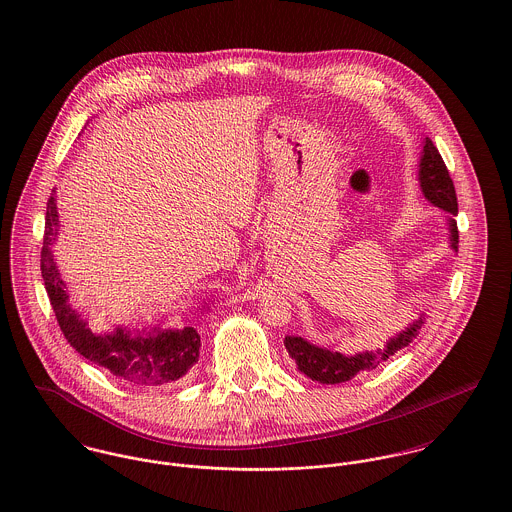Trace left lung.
<instances>
[{"label":"left lung","mask_w":512,"mask_h":512,"mask_svg":"<svg viewBox=\"0 0 512 512\" xmlns=\"http://www.w3.org/2000/svg\"><path fill=\"white\" fill-rule=\"evenodd\" d=\"M418 175H420V187H422L424 197L432 205H436L445 213L455 217L457 215L455 187H453L449 171L439 155L438 147L434 146V142L430 138H426V142H424ZM449 232H451V236H449L451 246L457 248L459 234H457V224L453 219H449ZM422 323H424V319L420 317L410 327H406V331H402L400 335L390 339L386 343V347L376 349V351H365V353H359L353 357H345L341 353L319 349L301 337H286L284 345L297 368L303 374H307V378L317 380L321 384H339V382L351 380L359 372L372 370V368L382 365L388 357H392L400 349L408 347L412 343V339L418 335V331L422 329Z\"/></svg>","instance_id":"obj_1"}]
</instances>
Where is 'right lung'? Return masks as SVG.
<instances>
[{
	"label": "right lung",
	"instance_id": "1",
	"mask_svg": "<svg viewBox=\"0 0 512 512\" xmlns=\"http://www.w3.org/2000/svg\"><path fill=\"white\" fill-rule=\"evenodd\" d=\"M57 226L59 215L53 191L47 201L45 236L41 248V276L59 327L71 347L90 363L104 366L116 378L132 384L159 386L185 376L187 370L199 361L201 337L195 327H185L181 331L153 329V333L138 337H132L126 329H116V333L110 335H96L90 331L86 321L74 313L71 305L67 303L69 295L65 292V284L51 254Z\"/></svg>",
	"mask_w": 512,
	"mask_h": 512
}]
</instances>
